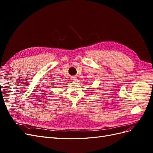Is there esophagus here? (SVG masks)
Listing matches in <instances>:
<instances>
[{
  "label": "esophagus",
  "mask_w": 153,
  "mask_h": 153,
  "mask_svg": "<svg viewBox=\"0 0 153 153\" xmlns=\"http://www.w3.org/2000/svg\"><path fill=\"white\" fill-rule=\"evenodd\" d=\"M76 80H77L76 76H73V77L71 78V80H73V82H75Z\"/></svg>",
  "instance_id": "1"
}]
</instances>
